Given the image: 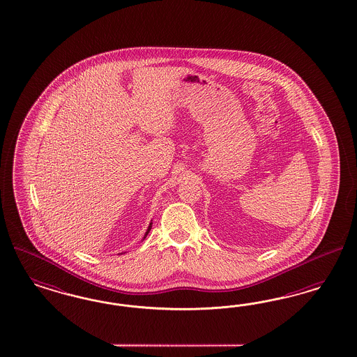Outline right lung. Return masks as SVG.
<instances>
[{
    "mask_svg": "<svg viewBox=\"0 0 357 357\" xmlns=\"http://www.w3.org/2000/svg\"><path fill=\"white\" fill-rule=\"evenodd\" d=\"M151 227H152V222H151L150 226H149V229H147V231H146V234H144V238H143V239H146V236L149 235V232L151 231Z\"/></svg>",
    "mask_w": 357,
    "mask_h": 357,
    "instance_id": "obj_1",
    "label": "right lung"
}]
</instances>
